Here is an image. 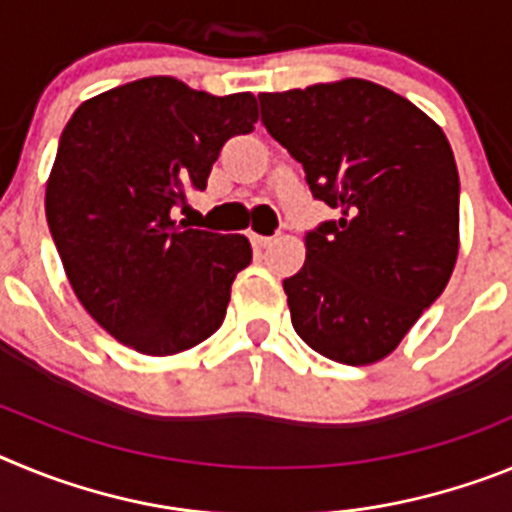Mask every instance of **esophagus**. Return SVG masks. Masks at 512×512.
<instances>
[{"instance_id": "obj_1", "label": "esophagus", "mask_w": 512, "mask_h": 512, "mask_svg": "<svg viewBox=\"0 0 512 512\" xmlns=\"http://www.w3.org/2000/svg\"><path fill=\"white\" fill-rule=\"evenodd\" d=\"M251 243L256 248H266V246H271V243H274V238H271V235H256V233H251Z\"/></svg>"}]
</instances>
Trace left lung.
I'll return each instance as SVG.
<instances>
[{"label": "left lung", "instance_id": "left-lung-1", "mask_svg": "<svg viewBox=\"0 0 512 512\" xmlns=\"http://www.w3.org/2000/svg\"><path fill=\"white\" fill-rule=\"evenodd\" d=\"M261 122L336 220L284 279L297 336L348 366L390 356L459 256V171L431 117L366 79L259 94Z\"/></svg>", "mask_w": 512, "mask_h": 512}]
</instances>
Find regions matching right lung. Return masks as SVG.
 <instances>
[{
	"mask_svg": "<svg viewBox=\"0 0 512 512\" xmlns=\"http://www.w3.org/2000/svg\"><path fill=\"white\" fill-rule=\"evenodd\" d=\"M256 120L251 92L215 97L148 76L81 102L66 122L45 184L48 228L84 310L138 354H182L223 325L251 243L171 215Z\"/></svg>",
	"mask_w": 512,
	"mask_h": 512,
	"instance_id": "add662e5",
	"label": "right lung"
}]
</instances>
